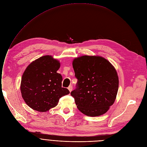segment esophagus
<instances>
[{
  "instance_id": "1",
  "label": "esophagus",
  "mask_w": 147,
  "mask_h": 147,
  "mask_svg": "<svg viewBox=\"0 0 147 147\" xmlns=\"http://www.w3.org/2000/svg\"><path fill=\"white\" fill-rule=\"evenodd\" d=\"M67 89H69V91L70 92H71V91H72V89H73V88H72V86H71V85L69 86V87L67 88Z\"/></svg>"
}]
</instances>
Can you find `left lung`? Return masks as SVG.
I'll use <instances>...</instances> for the list:
<instances>
[{
    "label": "left lung",
    "instance_id": "obj_1",
    "mask_svg": "<svg viewBox=\"0 0 147 147\" xmlns=\"http://www.w3.org/2000/svg\"><path fill=\"white\" fill-rule=\"evenodd\" d=\"M72 65L78 81L71 95L78 109L90 117L105 114L115 102L118 90L114 67L102 57L87 55L75 58Z\"/></svg>",
    "mask_w": 147,
    "mask_h": 147
}]
</instances>
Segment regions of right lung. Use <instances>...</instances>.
Wrapping results in <instances>:
<instances>
[{"label":"right lung","instance_id":"right-lung-1","mask_svg":"<svg viewBox=\"0 0 147 147\" xmlns=\"http://www.w3.org/2000/svg\"><path fill=\"white\" fill-rule=\"evenodd\" d=\"M60 63L46 55L32 62L22 75L20 91L26 104L33 109L45 112L58 105L59 99L69 94L62 87V76L56 72Z\"/></svg>","mask_w":147,"mask_h":147}]
</instances>
